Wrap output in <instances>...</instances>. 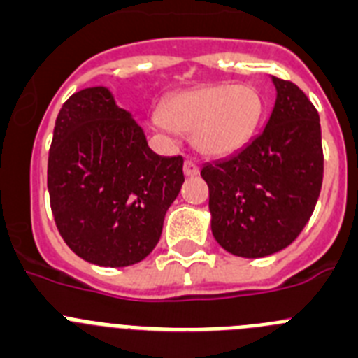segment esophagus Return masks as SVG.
<instances>
[{"mask_svg": "<svg viewBox=\"0 0 358 358\" xmlns=\"http://www.w3.org/2000/svg\"><path fill=\"white\" fill-rule=\"evenodd\" d=\"M198 171H199L198 166H196L192 160H185V162H183V175H185V176L192 178V176L198 175Z\"/></svg>", "mask_w": 358, "mask_h": 358, "instance_id": "obj_1", "label": "esophagus"}]
</instances>
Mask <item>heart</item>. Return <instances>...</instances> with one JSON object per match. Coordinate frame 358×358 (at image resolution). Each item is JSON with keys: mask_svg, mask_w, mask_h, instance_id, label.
<instances>
[{"mask_svg": "<svg viewBox=\"0 0 358 358\" xmlns=\"http://www.w3.org/2000/svg\"><path fill=\"white\" fill-rule=\"evenodd\" d=\"M262 96L246 83H207L167 96L151 123L166 134L192 131L205 157H228L243 150L262 117Z\"/></svg>", "mask_w": 358, "mask_h": 358, "instance_id": "obj_1", "label": "heart"}]
</instances>
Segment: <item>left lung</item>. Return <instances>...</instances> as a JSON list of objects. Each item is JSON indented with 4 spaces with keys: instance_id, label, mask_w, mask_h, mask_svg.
<instances>
[{
    "instance_id": "1",
    "label": "left lung",
    "mask_w": 358,
    "mask_h": 358,
    "mask_svg": "<svg viewBox=\"0 0 358 358\" xmlns=\"http://www.w3.org/2000/svg\"><path fill=\"white\" fill-rule=\"evenodd\" d=\"M275 105L243 150L201 167L214 239L235 257L287 248L310 219L323 182L320 115L298 85L271 76Z\"/></svg>"
}]
</instances>
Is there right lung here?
Masks as SVG:
<instances>
[{
    "label": "right lung",
    "instance_id": "right-lung-1",
    "mask_svg": "<svg viewBox=\"0 0 358 358\" xmlns=\"http://www.w3.org/2000/svg\"><path fill=\"white\" fill-rule=\"evenodd\" d=\"M182 157L148 146L108 87L75 92L55 121L48 159L51 212L80 259L103 267L141 262L157 246L183 183Z\"/></svg>",
    "mask_w": 358,
    "mask_h": 358
}]
</instances>
